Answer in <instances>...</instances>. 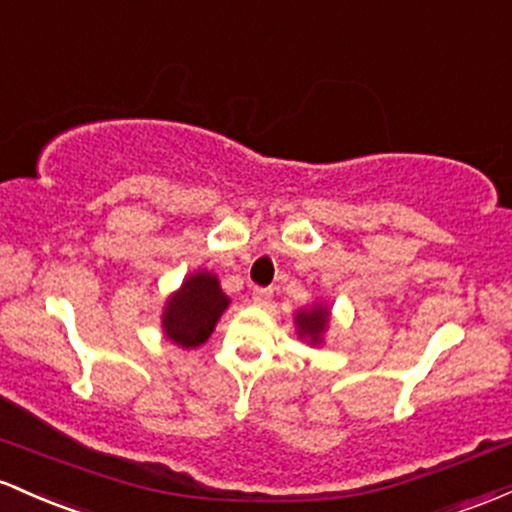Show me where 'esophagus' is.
<instances>
[{
	"label": "esophagus",
	"instance_id": "1",
	"mask_svg": "<svg viewBox=\"0 0 512 512\" xmlns=\"http://www.w3.org/2000/svg\"><path fill=\"white\" fill-rule=\"evenodd\" d=\"M271 297H273L271 287H256V290L251 292V300H254V304H258V307H268V304H271Z\"/></svg>",
	"mask_w": 512,
	"mask_h": 512
}]
</instances>
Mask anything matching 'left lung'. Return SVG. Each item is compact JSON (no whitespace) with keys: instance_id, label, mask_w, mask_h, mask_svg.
<instances>
[{"instance_id":"8db88e82","label":"left lung","mask_w":512,"mask_h":512,"mask_svg":"<svg viewBox=\"0 0 512 512\" xmlns=\"http://www.w3.org/2000/svg\"><path fill=\"white\" fill-rule=\"evenodd\" d=\"M329 317L331 314L324 304H314L312 309H302V312H297L295 326H297V333H300V338L309 341L312 346H317V343H321V336H324L326 326H329Z\"/></svg>"}]
</instances>
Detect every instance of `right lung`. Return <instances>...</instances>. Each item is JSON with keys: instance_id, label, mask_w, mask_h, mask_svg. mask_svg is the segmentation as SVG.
<instances>
[{"instance_id": "obj_1", "label": "right lung", "mask_w": 512, "mask_h": 512, "mask_svg": "<svg viewBox=\"0 0 512 512\" xmlns=\"http://www.w3.org/2000/svg\"><path fill=\"white\" fill-rule=\"evenodd\" d=\"M229 307V297L222 292L215 273H191L179 290L166 300L162 329L169 341L181 348H198L215 331L217 319Z\"/></svg>"}]
</instances>
